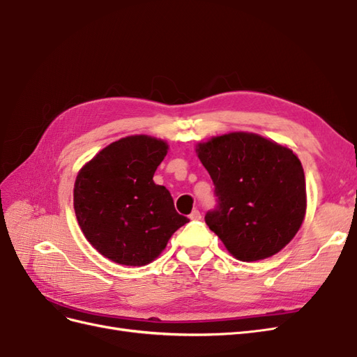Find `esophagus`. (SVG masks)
Listing matches in <instances>:
<instances>
[{"instance_id":"34e87169","label":"esophagus","mask_w":357,"mask_h":357,"mask_svg":"<svg viewBox=\"0 0 357 357\" xmlns=\"http://www.w3.org/2000/svg\"><path fill=\"white\" fill-rule=\"evenodd\" d=\"M189 219L190 220H199L201 219V213L198 210H193L190 214H189Z\"/></svg>"}]
</instances>
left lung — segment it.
Here are the masks:
<instances>
[{"label": "left lung", "mask_w": 357, "mask_h": 357, "mask_svg": "<svg viewBox=\"0 0 357 357\" xmlns=\"http://www.w3.org/2000/svg\"><path fill=\"white\" fill-rule=\"evenodd\" d=\"M219 205L205 223L235 259L255 262L284 248L305 219L304 168L286 146L253 132L197 144Z\"/></svg>", "instance_id": "1"}]
</instances>
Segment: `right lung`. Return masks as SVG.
Returning <instances> with one entry per match:
<instances>
[{
  "label": "right lung",
  "mask_w": 357,
  "mask_h": 357,
  "mask_svg": "<svg viewBox=\"0 0 357 357\" xmlns=\"http://www.w3.org/2000/svg\"><path fill=\"white\" fill-rule=\"evenodd\" d=\"M167 153L164 139L129 135L80 168L73 193L75 218L104 257L126 266L147 265L189 222L176 211L169 190L153 181Z\"/></svg>",
  "instance_id": "obj_1"
}]
</instances>
